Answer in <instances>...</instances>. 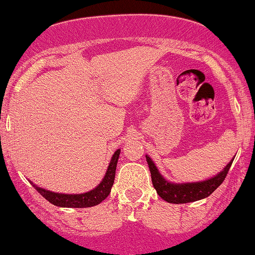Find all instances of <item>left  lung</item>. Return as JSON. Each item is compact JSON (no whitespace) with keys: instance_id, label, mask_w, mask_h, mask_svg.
<instances>
[{"instance_id":"8db88e82","label":"left lung","mask_w":255,"mask_h":255,"mask_svg":"<svg viewBox=\"0 0 255 255\" xmlns=\"http://www.w3.org/2000/svg\"><path fill=\"white\" fill-rule=\"evenodd\" d=\"M232 158L228 165L224 167L222 172H219L217 175L210 177L204 181H198V182H187V183H174L166 180L161 174H160L158 167L153 162V160L146 154V161L148 163L149 172H151L152 183L155 188L156 193L162 200H165L168 203L173 204H182L189 203L203 200V198L210 196L214 191L223 183L225 180L226 174H228L230 167L233 161Z\"/></svg>"}]
</instances>
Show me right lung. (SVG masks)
I'll use <instances>...</instances> for the list:
<instances>
[{
	"label": "right lung",
	"instance_id": "add662e5",
	"mask_svg": "<svg viewBox=\"0 0 255 255\" xmlns=\"http://www.w3.org/2000/svg\"><path fill=\"white\" fill-rule=\"evenodd\" d=\"M121 149L118 148L114 155L111 156L110 163L108 166V169L106 172V175L101 181L100 184L94 189L87 191L83 194H61V193H54V191H50L44 189V188L38 187L37 184L32 186L36 188V190L39 193L41 196L45 197L50 203L57 205V207L61 208H90L94 205L100 204L101 202L106 200L108 195L110 194L111 188H113L114 181H115V174H116V167L117 161L120 158Z\"/></svg>",
	"mask_w": 255,
	"mask_h": 255
}]
</instances>
